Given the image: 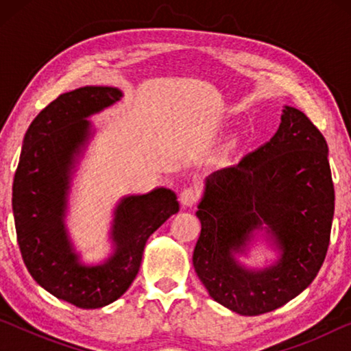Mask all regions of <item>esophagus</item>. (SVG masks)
<instances>
[{"mask_svg":"<svg viewBox=\"0 0 351 351\" xmlns=\"http://www.w3.org/2000/svg\"><path fill=\"white\" fill-rule=\"evenodd\" d=\"M199 198V190L197 187H186L180 195V201L184 207H190Z\"/></svg>","mask_w":351,"mask_h":351,"instance_id":"obj_1","label":"esophagus"}]
</instances>
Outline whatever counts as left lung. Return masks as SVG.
I'll list each match as a JSON object with an SVG mask.
<instances>
[{"instance_id":"left-lung-1","label":"left lung","mask_w":351,"mask_h":351,"mask_svg":"<svg viewBox=\"0 0 351 351\" xmlns=\"http://www.w3.org/2000/svg\"><path fill=\"white\" fill-rule=\"evenodd\" d=\"M332 213L326 141L304 112L285 106L269 142L206 180L193 268L212 299L229 310L243 316L277 310L317 276ZM263 223L281 257L269 269L247 270L233 254L244 252Z\"/></svg>"}]
</instances>
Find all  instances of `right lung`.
<instances>
[{
  "label": "right lung",
  "instance_id": "obj_1",
  "mask_svg": "<svg viewBox=\"0 0 351 351\" xmlns=\"http://www.w3.org/2000/svg\"><path fill=\"white\" fill-rule=\"evenodd\" d=\"M121 97L117 88L83 86L52 100L27 128L12 186L16 240L29 274L57 299L85 310L110 305L125 293L138 276L148 237L180 210L170 189L130 195L114 210L111 257L88 266L74 252L64 210L71 170L91 136L86 117Z\"/></svg>",
  "mask_w": 351,
  "mask_h": 351
}]
</instances>
